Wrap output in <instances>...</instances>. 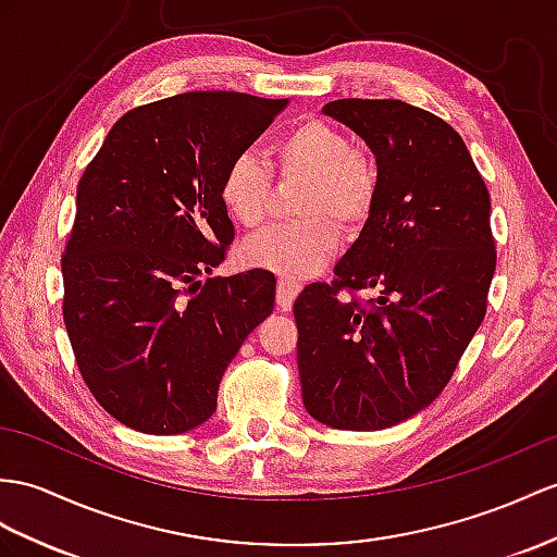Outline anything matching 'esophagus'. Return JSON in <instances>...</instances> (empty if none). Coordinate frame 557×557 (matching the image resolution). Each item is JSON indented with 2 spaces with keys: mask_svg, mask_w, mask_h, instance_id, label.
<instances>
[{
  "mask_svg": "<svg viewBox=\"0 0 557 557\" xmlns=\"http://www.w3.org/2000/svg\"><path fill=\"white\" fill-rule=\"evenodd\" d=\"M297 293H300V283L293 281V278H286L281 276L278 278V288H276V302L283 311H288L293 307V300L297 297Z\"/></svg>",
  "mask_w": 557,
  "mask_h": 557,
  "instance_id": "34e87169",
  "label": "esophagus"
}]
</instances>
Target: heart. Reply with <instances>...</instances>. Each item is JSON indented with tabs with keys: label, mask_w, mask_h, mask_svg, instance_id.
<instances>
[{
	"label": "heart",
	"mask_w": 557,
	"mask_h": 557,
	"mask_svg": "<svg viewBox=\"0 0 557 557\" xmlns=\"http://www.w3.org/2000/svg\"><path fill=\"white\" fill-rule=\"evenodd\" d=\"M271 165L281 182L302 180L297 212L305 220L276 224L248 240V264L300 281L333 260L341 248V222L359 228L375 206L377 165L369 153L351 148L343 129L323 120H302L281 132L269 146ZM274 182L262 156L236 153L220 180V198L232 220L246 228L260 226L271 208Z\"/></svg>",
	"instance_id": "obj_1"
}]
</instances>
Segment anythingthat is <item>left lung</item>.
<instances>
[{
  "label": "left lung",
  "mask_w": 557,
  "mask_h": 557,
  "mask_svg": "<svg viewBox=\"0 0 557 557\" xmlns=\"http://www.w3.org/2000/svg\"><path fill=\"white\" fill-rule=\"evenodd\" d=\"M323 113L366 141L377 198L333 283H309L293 314L311 418L385 430L423 411L478 333L496 271L492 200L460 134L397 99H341ZM341 289H375L369 310Z\"/></svg>",
  "instance_id": "obj_1"
}]
</instances>
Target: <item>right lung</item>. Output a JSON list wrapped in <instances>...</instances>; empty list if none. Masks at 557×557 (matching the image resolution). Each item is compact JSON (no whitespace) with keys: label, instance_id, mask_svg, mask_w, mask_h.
I'll use <instances>...</instances> for the list:
<instances>
[{"label":"right lung","instance_id":"obj_1","mask_svg":"<svg viewBox=\"0 0 557 557\" xmlns=\"http://www.w3.org/2000/svg\"><path fill=\"white\" fill-rule=\"evenodd\" d=\"M288 99L188 91L132 108L77 186L63 321L87 387L122 425L180 435L216 409L222 375L276 300V276L208 278L234 224L220 180Z\"/></svg>","mask_w":557,"mask_h":557}]
</instances>
